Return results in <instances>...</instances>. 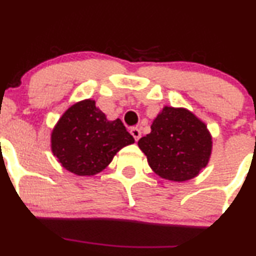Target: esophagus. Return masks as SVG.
I'll list each match as a JSON object with an SVG mask.
<instances>
[{
    "label": "esophagus",
    "mask_w": 256,
    "mask_h": 256,
    "mask_svg": "<svg viewBox=\"0 0 256 256\" xmlns=\"http://www.w3.org/2000/svg\"><path fill=\"white\" fill-rule=\"evenodd\" d=\"M130 134H132V137L134 138V140H138L142 136V131L140 128H132L130 130Z\"/></svg>",
    "instance_id": "obj_1"
}]
</instances>
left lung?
<instances>
[{"label": "left lung", "mask_w": 256, "mask_h": 256, "mask_svg": "<svg viewBox=\"0 0 256 256\" xmlns=\"http://www.w3.org/2000/svg\"><path fill=\"white\" fill-rule=\"evenodd\" d=\"M148 163L158 176L182 182L208 166L212 137L199 118L186 108L163 107L152 132L138 140Z\"/></svg>", "instance_id": "8db88e82"}]
</instances>
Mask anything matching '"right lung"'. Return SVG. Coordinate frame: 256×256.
I'll return each mask as SVG.
<instances>
[{"mask_svg": "<svg viewBox=\"0 0 256 256\" xmlns=\"http://www.w3.org/2000/svg\"><path fill=\"white\" fill-rule=\"evenodd\" d=\"M134 143L120 119L108 120L83 100L66 110L51 134V149L66 170L90 176L104 170L122 148Z\"/></svg>", "mask_w": 256, "mask_h": 256, "instance_id": "obj_1", "label": "right lung"}]
</instances>
